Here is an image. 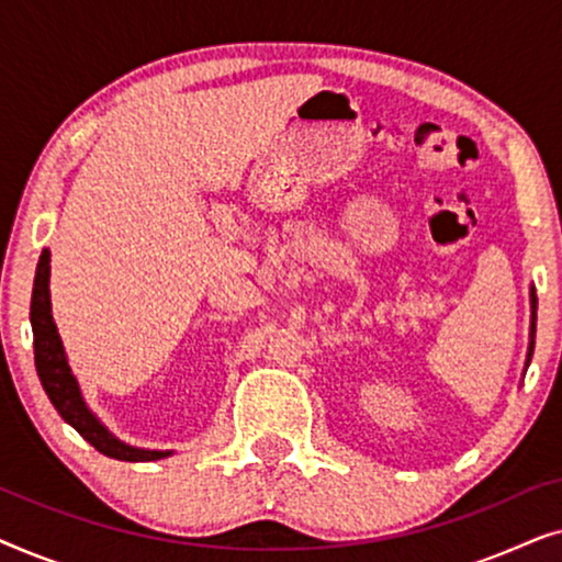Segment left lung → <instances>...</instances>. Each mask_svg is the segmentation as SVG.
<instances>
[{
  "label": "left lung",
  "mask_w": 562,
  "mask_h": 562,
  "mask_svg": "<svg viewBox=\"0 0 562 562\" xmlns=\"http://www.w3.org/2000/svg\"><path fill=\"white\" fill-rule=\"evenodd\" d=\"M532 325H529V352H527V366H529V360H532V350H535V329H537V294H535V289H532Z\"/></svg>",
  "instance_id": "left-lung-1"
}]
</instances>
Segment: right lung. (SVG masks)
I'll return each instance as SVG.
<instances>
[{
	"label": "right lung",
	"instance_id": "right-lung-1",
	"mask_svg": "<svg viewBox=\"0 0 562 562\" xmlns=\"http://www.w3.org/2000/svg\"><path fill=\"white\" fill-rule=\"evenodd\" d=\"M50 252L43 250L37 260L35 283H33V302H30V325H33V348H35V368L41 375V383L48 394L50 404L56 406L60 417L79 432L83 440L94 445V448L106 458L127 460V463H145V460H160L171 456V450H143L133 448L117 440L97 414L83 402L79 381L74 379L71 368H68L64 342H60L56 322L50 314Z\"/></svg>",
	"mask_w": 562,
	"mask_h": 562
}]
</instances>
